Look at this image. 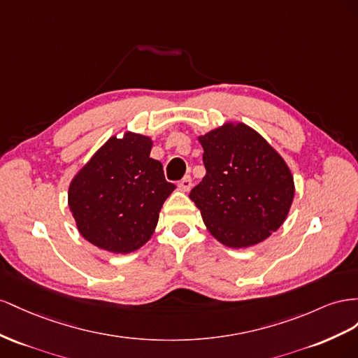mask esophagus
Instances as JSON below:
<instances>
[{
	"mask_svg": "<svg viewBox=\"0 0 358 358\" xmlns=\"http://www.w3.org/2000/svg\"><path fill=\"white\" fill-rule=\"evenodd\" d=\"M178 187H180V190H182V192H189L190 187H192V177H190V176H186L185 178H182V180L178 182Z\"/></svg>",
	"mask_w": 358,
	"mask_h": 358,
	"instance_id": "34e87169",
	"label": "esophagus"
}]
</instances>
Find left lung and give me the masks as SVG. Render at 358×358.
Wrapping results in <instances>:
<instances>
[{"label":"left lung","instance_id":"obj_1","mask_svg":"<svg viewBox=\"0 0 358 358\" xmlns=\"http://www.w3.org/2000/svg\"><path fill=\"white\" fill-rule=\"evenodd\" d=\"M206 177L189 198L208 231L224 246L264 241L287 219L294 199L289 168L246 124H224L199 136Z\"/></svg>","mask_w":358,"mask_h":358}]
</instances>
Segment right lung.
Wrapping results in <instances>:
<instances>
[{"instance_id":"obj_1","label":"right lung","mask_w":358,"mask_h":358,"mask_svg":"<svg viewBox=\"0 0 358 358\" xmlns=\"http://www.w3.org/2000/svg\"><path fill=\"white\" fill-rule=\"evenodd\" d=\"M151 139L126 134L110 138L69 187V207L83 237L114 253L145 244L163 202L176 186L159 160L150 157Z\"/></svg>"}]
</instances>
